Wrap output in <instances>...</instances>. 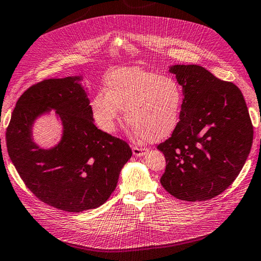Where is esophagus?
<instances>
[{"label":"esophagus","instance_id":"1","mask_svg":"<svg viewBox=\"0 0 261 261\" xmlns=\"http://www.w3.org/2000/svg\"><path fill=\"white\" fill-rule=\"evenodd\" d=\"M132 152L135 156H142L145 153H147V150L142 149V148H138V147H133L132 148Z\"/></svg>","mask_w":261,"mask_h":261}]
</instances>
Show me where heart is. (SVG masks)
Listing matches in <instances>:
<instances>
[{
    "instance_id": "heart-1",
    "label": "heart",
    "mask_w": 261,
    "mask_h": 261,
    "mask_svg": "<svg viewBox=\"0 0 261 261\" xmlns=\"http://www.w3.org/2000/svg\"><path fill=\"white\" fill-rule=\"evenodd\" d=\"M105 92L90 101L91 117L101 131L116 132L121 110L139 141L165 140L177 129L184 93L173 77L139 66L119 68L106 75Z\"/></svg>"
}]
</instances>
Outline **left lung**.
Segmentation results:
<instances>
[{"instance_id":"1","label":"left lung","mask_w":261,"mask_h":261,"mask_svg":"<svg viewBox=\"0 0 261 261\" xmlns=\"http://www.w3.org/2000/svg\"><path fill=\"white\" fill-rule=\"evenodd\" d=\"M182 87L180 121L158 145L166 156L160 182L185 201L220 195L238 177L249 155L253 128L241 91L196 64L169 66Z\"/></svg>"}]
</instances>
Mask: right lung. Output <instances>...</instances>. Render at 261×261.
<instances>
[{"label":"right lung","instance_id":"right-lung-1","mask_svg":"<svg viewBox=\"0 0 261 261\" xmlns=\"http://www.w3.org/2000/svg\"><path fill=\"white\" fill-rule=\"evenodd\" d=\"M82 76L48 79L17 100L7 129L8 152L24 184L52 207L81 213L105 203L131 158L125 141L96 128ZM56 110L62 140L44 149L33 140L35 120Z\"/></svg>","mask_w":261,"mask_h":261}]
</instances>
